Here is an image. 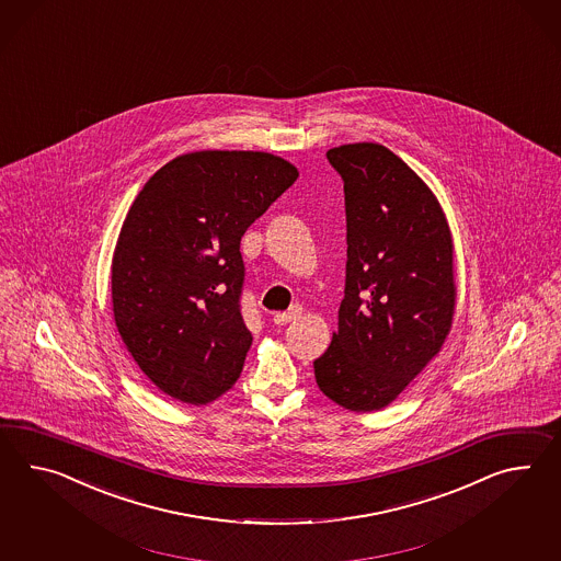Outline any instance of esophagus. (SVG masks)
Masks as SVG:
<instances>
[{
    "instance_id": "obj_1",
    "label": "esophagus",
    "mask_w": 561,
    "mask_h": 561,
    "mask_svg": "<svg viewBox=\"0 0 561 561\" xmlns=\"http://www.w3.org/2000/svg\"><path fill=\"white\" fill-rule=\"evenodd\" d=\"M300 306H291L287 312H277V314L274 316L275 324L284 327V324H287V322H291L294 318H298V316H300Z\"/></svg>"
}]
</instances>
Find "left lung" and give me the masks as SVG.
Returning <instances> with one entry per match:
<instances>
[{"mask_svg":"<svg viewBox=\"0 0 561 561\" xmlns=\"http://www.w3.org/2000/svg\"><path fill=\"white\" fill-rule=\"evenodd\" d=\"M327 158L344 182L348 247L339 330L314 360L316 382L344 410H382L450 332V229L436 196L385 146L348 144Z\"/></svg>","mask_w":561,"mask_h":561,"instance_id":"obj_1","label":"left lung"}]
</instances>
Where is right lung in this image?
Instances as JSON below:
<instances>
[{
    "label": "right lung",
    "mask_w": 561,
    "mask_h": 561,
    "mask_svg": "<svg viewBox=\"0 0 561 561\" xmlns=\"http://www.w3.org/2000/svg\"><path fill=\"white\" fill-rule=\"evenodd\" d=\"M298 179L263 151H194L151 176L111 265L115 324L158 389L192 405L229 391L253 342L241 237Z\"/></svg>",
    "instance_id": "right-lung-1"
}]
</instances>
